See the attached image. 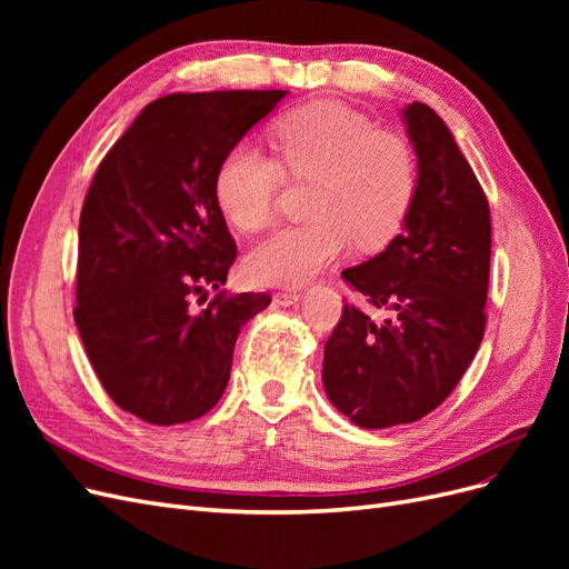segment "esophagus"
Wrapping results in <instances>:
<instances>
[{
    "mask_svg": "<svg viewBox=\"0 0 569 569\" xmlns=\"http://www.w3.org/2000/svg\"><path fill=\"white\" fill-rule=\"evenodd\" d=\"M301 301V295L297 291H280V295H274V303L278 306H297Z\"/></svg>",
    "mask_w": 569,
    "mask_h": 569,
    "instance_id": "1",
    "label": "esophagus"
}]
</instances>
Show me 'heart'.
Masks as SVG:
<instances>
[{
    "label": "heart",
    "mask_w": 569,
    "mask_h": 569,
    "mask_svg": "<svg viewBox=\"0 0 569 569\" xmlns=\"http://www.w3.org/2000/svg\"><path fill=\"white\" fill-rule=\"evenodd\" d=\"M278 161L242 142L216 173V201L234 228L256 232L278 209L282 173L313 180L303 226L282 228L244 258L253 284L297 287L343 256L385 247L401 230L418 192V163L399 134L337 101H316L280 118L272 128Z\"/></svg>",
    "instance_id": "heart-1"
}]
</instances>
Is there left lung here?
<instances>
[{
	"instance_id": "left-lung-1",
	"label": "left lung",
	"mask_w": 569,
	"mask_h": 569,
	"mask_svg": "<svg viewBox=\"0 0 569 569\" xmlns=\"http://www.w3.org/2000/svg\"><path fill=\"white\" fill-rule=\"evenodd\" d=\"M418 192L403 232L341 278L391 316L356 306L325 341L322 387L353 425L385 429L425 418L470 368L487 327L489 203L451 130L422 101L403 109Z\"/></svg>"
}]
</instances>
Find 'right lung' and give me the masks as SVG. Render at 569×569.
<instances>
[{
	"instance_id": "right-lung-1",
	"label": "right lung",
	"mask_w": 569,
	"mask_h": 569,
	"mask_svg": "<svg viewBox=\"0 0 569 569\" xmlns=\"http://www.w3.org/2000/svg\"><path fill=\"white\" fill-rule=\"evenodd\" d=\"M284 94L161 97L97 168L80 213L73 318L99 382L144 422L206 416L228 387L239 330L270 303L220 289L237 247L213 182L228 151ZM194 300L210 303L197 312Z\"/></svg>"
}]
</instances>
